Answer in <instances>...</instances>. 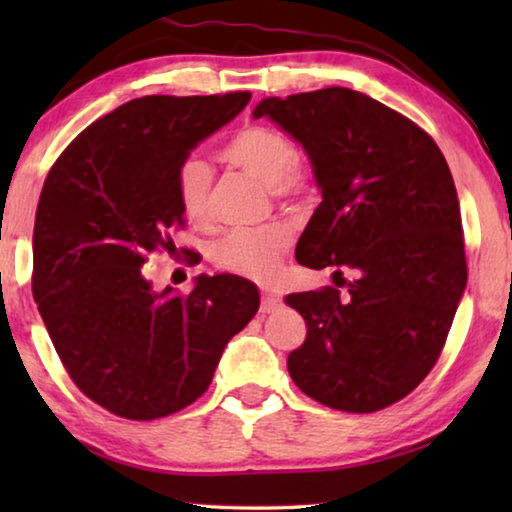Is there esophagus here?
Wrapping results in <instances>:
<instances>
[{
  "instance_id": "obj_1",
  "label": "esophagus",
  "mask_w": 512,
  "mask_h": 512,
  "mask_svg": "<svg viewBox=\"0 0 512 512\" xmlns=\"http://www.w3.org/2000/svg\"><path fill=\"white\" fill-rule=\"evenodd\" d=\"M282 305V298L273 291H264L262 293V314H271L277 307Z\"/></svg>"
}]
</instances>
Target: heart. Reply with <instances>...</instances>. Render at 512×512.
Returning <instances> with one entry per match:
<instances>
[{
  "mask_svg": "<svg viewBox=\"0 0 512 512\" xmlns=\"http://www.w3.org/2000/svg\"><path fill=\"white\" fill-rule=\"evenodd\" d=\"M223 160L271 189L273 196H296L309 185L307 171L298 164V149L287 135L266 126H248L223 146ZM176 194L189 221H205L210 214L212 171L201 158H187L176 171ZM289 244L284 225L257 230H232L212 246V262L223 271L268 280L280 266Z\"/></svg>",
  "mask_w": 512,
  "mask_h": 512,
  "instance_id": "obj_1",
  "label": "heart"
}]
</instances>
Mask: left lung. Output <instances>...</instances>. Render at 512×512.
I'll list each match as a JSON object with an SVG mask.
<instances>
[{"label":"left lung","instance_id":"8db88e82","mask_svg":"<svg viewBox=\"0 0 512 512\" xmlns=\"http://www.w3.org/2000/svg\"><path fill=\"white\" fill-rule=\"evenodd\" d=\"M253 117L302 146L323 196L296 246L298 264L332 266L336 287L348 284L345 296L332 287L287 296L307 323L289 375L332 409H386L429 375L467 284L445 155L411 119L348 88L268 97Z\"/></svg>","mask_w":512,"mask_h":512}]
</instances>
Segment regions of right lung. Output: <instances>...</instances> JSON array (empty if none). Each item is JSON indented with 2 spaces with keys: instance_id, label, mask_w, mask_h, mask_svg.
Listing matches in <instances>:
<instances>
[{
  "instance_id": "1",
  "label": "right lung",
  "mask_w": 512,
  "mask_h": 512,
  "mask_svg": "<svg viewBox=\"0 0 512 512\" xmlns=\"http://www.w3.org/2000/svg\"><path fill=\"white\" fill-rule=\"evenodd\" d=\"M248 101L250 92L128 101L85 128L42 187L33 298L74 384L119 418L155 420L196 402L257 314L246 277L198 275L180 296L142 273L151 253H176L178 167Z\"/></svg>"
}]
</instances>
